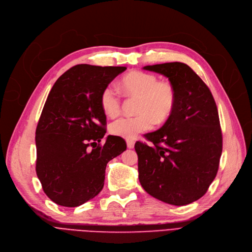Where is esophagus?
I'll return each mask as SVG.
<instances>
[{"label":"esophagus","instance_id":"1","mask_svg":"<svg viewBox=\"0 0 252 252\" xmlns=\"http://www.w3.org/2000/svg\"><path fill=\"white\" fill-rule=\"evenodd\" d=\"M134 140H131V139H128L127 140V148L128 149H133L134 148Z\"/></svg>","mask_w":252,"mask_h":252}]
</instances>
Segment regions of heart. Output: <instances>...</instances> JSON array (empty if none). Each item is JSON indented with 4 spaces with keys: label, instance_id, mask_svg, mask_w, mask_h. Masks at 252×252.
Masks as SVG:
<instances>
[{
    "label": "heart",
    "instance_id": "obj_1",
    "mask_svg": "<svg viewBox=\"0 0 252 252\" xmlns=\"http://www.w3.org/2000/svg\"><path fill=\"white\" fill-rule=\"evenodd\" d=\"M122 91L129 97L137 98L134 117H123L110 126L113 135L133 139L139 133L162 126L171 118L176 106V90L170 82L159 81L158 77L146 71L134 70L120 83ZM103 113L114 118L121 110V99L112 86H106L100 95Z\"/></svg>",
    "mask_w": 252,
    "mask_h": 252
}]
</instances>
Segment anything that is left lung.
Listing matches in <instances>:
<instances>
[{
  "instance_id": "8db88e82",
  "label": "left lung",
  "mask_w": 252,
  "mask_h": 252,
  "mask_svg": "<svg viewBox=\"0 0 252 252\" xmlns=\"http://www.w3.org/2000/svg\"><path fill=\"white\" fill-rule=\"evenodd\" d=\"M168 78L176 90V106L159 130L137 141L138 178L148 194L183 206L204 196L217 176L222 134L217 103L206 84L188 64L147 65Z\"/></svg>"
}]
</instances>
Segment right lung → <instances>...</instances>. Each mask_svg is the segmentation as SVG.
<instances>
[{
  "label": "right lung",
  "instance_id": "1",
  "mask_svg": "<svg viewBox=\"0 0 252 252\" xmlns=\"http://www.w3.org/2000/svg\"><path fill=\"white\" fill-rule=\"evenodd\" d=\"M125 66L77 64L57 79L35 129V171L56 204L77 207L99 194L106 164L127 146L109 135L100 105L102 90Z\"/></svg>",
  "mask_w": 252,
  "mask_h": 252
}]
</instances>
